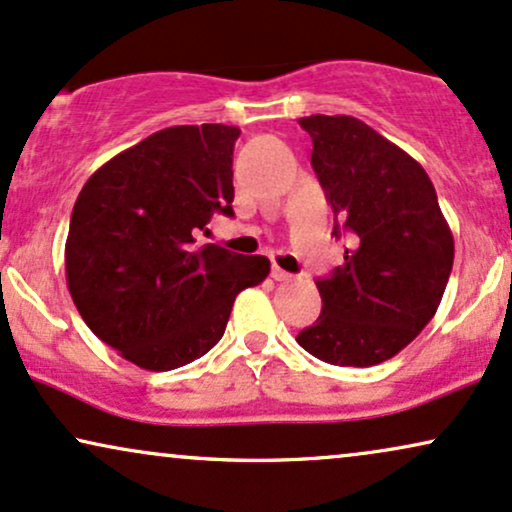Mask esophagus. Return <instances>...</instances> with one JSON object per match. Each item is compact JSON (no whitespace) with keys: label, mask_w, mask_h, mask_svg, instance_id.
Listing matches in <instances>:
<instances>
[{"label":"esophagus","mask_w":512,"mask_h":512,"mask_svg":"<svg viewBox=\"0 0 512 512\" xmlns=\"http://www.w3.org/2000/svg\"><path fill=\"white\" fill-rule=\"evenodd\" d=\"M270 275H273L275 282H289L294 277L292 273H287V270H282V268H277V266H273V273H270Z\"/></svg>","instance_id":"esophagus-1"}]
</instances>
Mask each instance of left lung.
I'll use <instances>...</instances> for the list:
<instances>
[{
    "mask_svg": "<svg viewBox=\"0 0 512 512\" xmlns=\"http://www.w3.org/2000/svg\"><path fill=\"white\" fill-rule=\"evenodd\" d=\"M299 123L351 246L344 266L315 282L323 313L296 342L325 363L370 368L406 349L437 313L453 268L451 227L425 168L370 125L323 113Z\"/></svg>",
    "mask_w": 512,
    "mask_h": 512,
    "instance_id": "8db88e82",
    "label": "left lung"
}]
</instances>
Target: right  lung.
Instances as JSON below:
<instances>
[{
	"instance_id": "1",
	"label": "right lung",
	"mask_w": 512,
	"mask_h": 512,
	"mask_svg": "<svg viewBox=\"0 0 512 512\" xmlns=\"http://www.w3.org/2000/svg\"><path fill=\"white\" fill-rule=\"evenodd\" d=\"M235 125H175L94 170L73 206L66 282L87 327L144 370L192 363L223 337L235 296L266 256L197 246L213 213L235 216Z\"/></svg>"
}]
</instances>
